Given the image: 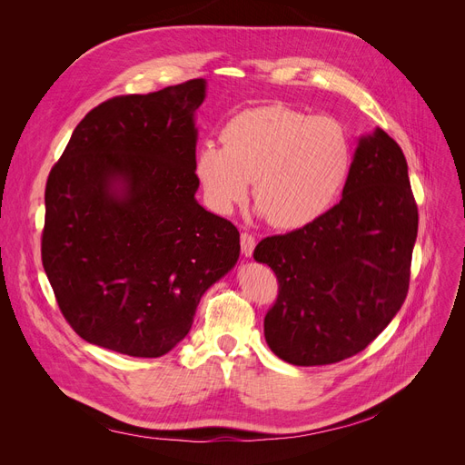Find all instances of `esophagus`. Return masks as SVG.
<instances>
[{
  "label": "esophagus",
  "mask_w": 465,
  "mask_h": 465,
  "mask_svg": "<svg viewBox=\"0 0 465 465\" xmlns=\"http://www.w3.org/2000/svg\"><path fill=\"white\" fill-rule=\"evenodd\" d=\"M254 247H256V239H254V235H252V233H249V232L241 233V252L249 258V256H252Z\"/></svg>",
  "instance_id": "esophagus-1"
}]
</instances>
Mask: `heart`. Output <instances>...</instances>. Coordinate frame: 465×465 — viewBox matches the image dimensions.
Masks as SVG:
<instances>
[{"instance_id":"heart-1","label":"heart","mask_w":465,"mask_h":465,"mask_svg":"<svg viewBox=\"0 0 465 465\" xmlns=\"http://www.w3.org/2000/svg\"><path fill=\"white\" fill-rule=\"evenodd\" d=\"M223 143H205L195 156L207 205L232 213L254 181L258 213L281 230L321 218L352 169V141L337 118L282 105L239 113L224 126Z\"/></svg>"}]
</instances>
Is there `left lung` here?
Segmentation results:
<instances>
[{
    "label": "left lung",
    "mask_w": 465,
    "mask_h": 465,
    "mask_svg": "<svg viewBox=\"0 0 465 465\" xmlns=\"http://www.w3.org/2000/svg\"><path fill=\"white\" fill-rule=\"evenodd\" d=\"M419 209L407 160L384 130L358 141L343 198L314 223L262 239L279 296L263 319L270 349L294 365L361 352L401 309Z\"/></svg>",
    "instance_id": "obj_1"
}]
</instances>
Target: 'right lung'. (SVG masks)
<instances>
[{"mask_svg": "<svg viewBox=\"0 0 465 465\" xmlns=\"http://www.w3.org/2000/svg\"><path fill=\"white\" fill-rule=\"evenodd\" d=\"M203 100L205 79L111 97L51 169L41 260L64 319L92 345L163 356L237 263V228L195 202Z\"/></svg>", "mask_w": 465, "mask_h": 465, "instance_id": "obj_1", "label": "right lung"}]
</instances>
